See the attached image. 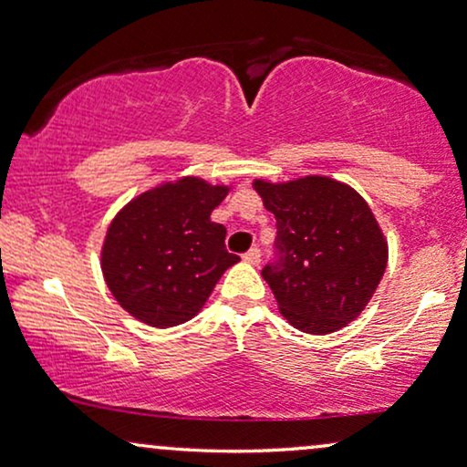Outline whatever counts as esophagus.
Listing matches in <instances>:
<instances>
[{"label": "esophagus", "mask_w": 467, "mask_h": 467, "mask_svg": "<svg viewBox=\"0 0 467 467\" xmlns=\"http://www.w3.org/2000/svg\"><path fill=\"white\" fill-rule=\"evenodd\" d=\"M244 260H245V263H250V265H258L260 263V250H258V247H252L250 252L244 254Z\"/></svg>", "instance_id": "34e87169"}]
</instances>
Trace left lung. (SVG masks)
<instances>
[{"label":"left lung","instance_id":"8db88e82","mask_svg":"<svg viewBox=\"0 0 467 467\" xmlns=\"http://www.w3.org/2000/svg\"><path fill=\"white\" fill-rule=\"evenodd\" d=\"M275 215V254L263 269L279 312L303 333L327 335L358 318L387 269L389 245L369 204L328 177L254 182Z\"/></svg>","mask_w":467,"mask_h":467}]
</instances>
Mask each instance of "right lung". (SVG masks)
<instances>
[{"mask_svg":"<svg viewBox=\"0 0 467 467\" xmlns=\"http://www.w3.org/2000/svg\"><path fill=\"white\" fill-rule=\"evenodd\" d=\"M226 185L183 177L136 196L110 222L102 273L117 303L145 325L166 328L201 312L237 254L223 245L226 228L211 211Z\"/></svg>","mask_w":467,"mask_h":467,"instance_id":"right-lung-1","label":"right lung"}]
</instances>
